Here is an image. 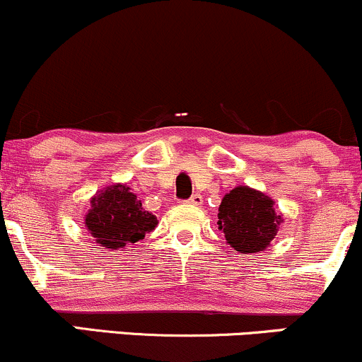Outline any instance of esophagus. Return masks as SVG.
Segmentation results:
<instances>
[{
    "label": "esophagus",
    "mask_w": 362,
    "mask_h": 362,
    "mask_svg": "<svg viewBox=\"0 0 362 362\" xmlns=\"http://www.w3.org/2000/svg\"><path fill=\"white\" fill-rule=\"evenodd\" d=\"M187 202H189L190 206H202V197L199 194H194Z\"/></svg>",
    "instance_id": "obj_1"
}]
</instances>
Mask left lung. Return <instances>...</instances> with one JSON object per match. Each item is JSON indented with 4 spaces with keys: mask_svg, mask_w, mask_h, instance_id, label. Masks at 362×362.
I'll return each instance as SVG.
<instances>
[{
    "mask_svg": "<svg viewBox=\"0 0 362 362\" xmlns=\"http://www.w3.org/2000/svg\"><path fill=\"white\" fill-rule=\"evenodd\" d=\"M282 221L274 199L248 185H238L224 194L218 209L219 230L226 243L242 255L265 250Z\"/></svg>",
    "mask_w": 362,
    "mask_h": 362,
    "instance_id": "left-lung-1",
    "label": "left lung"
}]
</instances>
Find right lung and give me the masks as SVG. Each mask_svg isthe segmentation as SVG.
<instances>
[{
  "label": "right lung",
  "mask_w": 362,
  "mask_h": 362,
  "mask_svg": "<svg viewBox=\"0 0 362 362\" xmlns=\"http://www.w3.org/2000/svg\"><path fill=\"white\" fill-rule=\"evenodd\" d=\"M155 214L144 211L138 195L126 184L103 187L91 197L85 228L105 250L138 243L156 228Z\"/></svg>",
  "instance_id": "1"
}]
</instances>
